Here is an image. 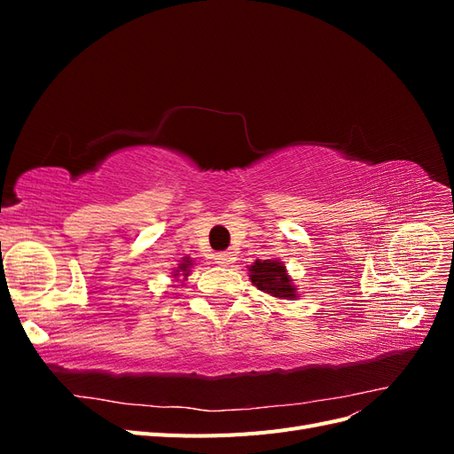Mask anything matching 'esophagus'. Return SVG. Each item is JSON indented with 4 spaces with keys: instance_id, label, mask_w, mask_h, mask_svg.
Wrapping results in <instances>:
<instances>
[{
    "instance_id": "34e87169",
    "label": "esophagus",
    "mask_w": 454,
    "mask_h": 454,
    "mask_svg": "<svg viewBox=\"0 0 454 454\" xmlns=\"http://www.w3.org/2000/svg\"><path fill=\"white\" fill-rule=\"evenodd\" d=\"M215 261H217V265L229 267V265L235 263L237 257H235V254H232V252H219V254H215Z\"/></svg>"
}]
</instances>
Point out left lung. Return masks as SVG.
Wrapping results in <instances>:
<instances>
[{
	"instance_id": "8db88e82",
	"label": "left lung",
	"mask_w": 454,
	"mask_h": 454,
	"mask_svg": "<svg viewBox=\"0 0 454 454\" xmlns=\"http://www.w3.org/2000/svg\"><path fill=\"white\" fill-rule=\"evenodd\" d=\"M250 278L257 290L265 292L272 297L278 299H294L295 297V286L292 284L290 277H287L286 267L278 261L265 259L255 261L250 267Z\"/></svg>"
}]
</instances>
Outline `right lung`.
I'll use <instances>...</instances> for the list:
<instances>
[{"mask_svg": "<svg viewBox=\"0 0 454 454\" xmlns=\"http://www.w3.org/2000/svg\"><path fill=\"white\" fill-rule=\"evenodd\" d=\"M189 265H191V261H187V259H185V261H184V263H182L180 267H177V270H176V274H174V277H177V272H180V270H182V272H185V274H184V277H187V274H189V272H187V267H189Z\"/></svg>", "mask_w": 454, "mask_h": 454, "instance_id": "1", "label": "right lung"}]
</instances>
